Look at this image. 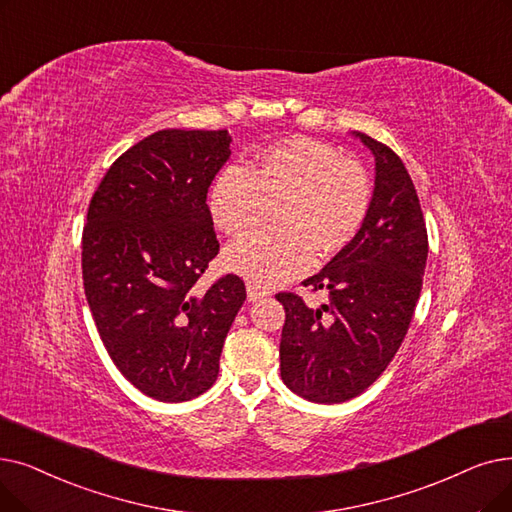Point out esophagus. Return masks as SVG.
<instances>
[{"label": "esophagus", "mask_w": 512, "mask_h": 512, "mask_svg": "<svg viewBox=\"0 0 512 512\" xmlns=\"http://www.w3.org/2000/svg\"><path fill=\"white\" fill-rule=\"evenodd\" d=\"M270 295V291L268 288H263V286H257V284H247V299L249 301H259V299H263V297H268Z\"/></svg>", "instance_id": "esophagus-1"}]
</instances>
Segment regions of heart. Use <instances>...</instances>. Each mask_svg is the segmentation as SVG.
Wrapping results in <instances>:
<instances>
[{
	"mask_svg": "<svg viewBox=\"0 0 512 512\" xmlns=\"http://www.w3.org/2000/svg\"><path fill=\"white\" fill-rule=\"evenodd\" d=\"M366 171L332 146L288 138L261 150L247 169L228 165L217 173L207 209L228 236H244L261 226L276 205L280 228L257 232L226 249V268L270 286L301 276L316 249L332 255L358 236L370 211Z\"/></svg>",
	"mask_w": 512,
	"mask_h": 512,
	"instance_id": "b5f03b06",
	"label": "heart"
}]
</instances>
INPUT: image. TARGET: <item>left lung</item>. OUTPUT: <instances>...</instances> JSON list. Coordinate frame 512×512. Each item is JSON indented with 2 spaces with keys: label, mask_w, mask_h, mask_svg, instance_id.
<instances>
[{
  "label": "left lung",
  "mask_w": 512,
  "mask_h": 512,
  "mask_svg": "<svg viewBox=\"0 0 512 512\" xmlns=\"http://www.w3.org/2000/svg\"><path fill=\"white\" fill-rule=\"evenodd\" d=\"M374 154L370 211L345 249L303 284L328 293L309 307L278 293L286 320L280 376L293 393L316 404H341L366 391L402 345L425 274L429 240L412 177L397 154L353 131Z\"/></svg>",
  "instance_id": "8db88e82"
}]
</instances>
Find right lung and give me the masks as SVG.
Returning a JSON list of instances; mask_svg holds the SVG:
<instances>
[{"instance_id": "obj_1", "label": "right lung", "mask_w": 512, "mask_h": 512, "mask_svg": "<svg viewBox=\"0 0 512 512\" xmlns=\"http://www.w3.org/2000/svg\"><path fill=\"white\" fill-rule=\"evenodd\" d=\"M230 142L228 129L152 133L110 165L87 209L81 268L98 335L125 379L159 402L211 389L247 299L234 274L198 286L219 253L207 192Z\"/></svg>"}]
</instances>
